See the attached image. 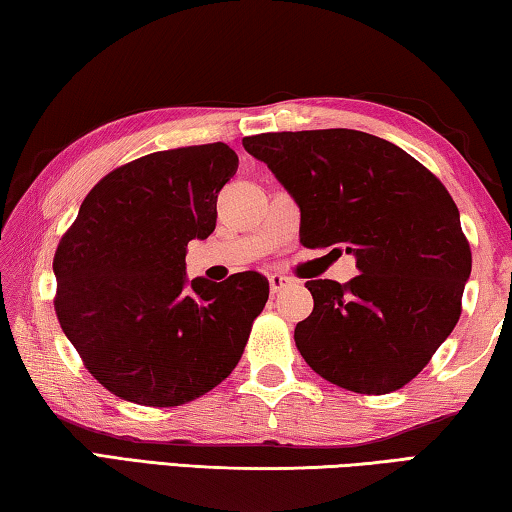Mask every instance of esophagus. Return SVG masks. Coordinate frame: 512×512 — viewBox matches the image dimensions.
I'll list each match as a JSON object with an SVG mask.
<instances>
[{
    "label": "esophagus",
    "mask_w": 512,
    "mask_h": 512,
    "mask_svg": "<svg viewBox=\"0 0 512 512\" xmlns=\"http://www.w3.org/2000/svg\"><path fill=\"white\" fill-rule=\"evenodd\" d=\"M289 282H291L289 277L282 275V273H271V275H268V287H271V293L287 289Z\"/></svg>",
    "instance_id": "34e87169"
}]
</instances>
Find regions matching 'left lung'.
<instances>
[{
    "label": "left lung",
    "instance_id": "left-lung-1",
    "mask_svg": "<svg viewBox=\"0 0 512 512\" xmlns=\"http://www.w3.org/2000/svg\"><path fill=\"white\" fill-rule=\"evenodd\" d=\"M300 207V244L357 257L350 282L309 280L314 311L293 332L332 384L386 395L418 375L461 316L470 244L445 185L381 137L325 131L244 137Z\"/></svg>",
    "mask_w": 512,
    "mask_h": 512
}]
</instances>
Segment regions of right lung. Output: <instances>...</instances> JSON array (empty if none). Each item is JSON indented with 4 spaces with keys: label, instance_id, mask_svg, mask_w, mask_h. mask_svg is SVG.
Returning <instances> with one entry per match:
<instances>
[{
    "label": "right lung",
    "instance_id": "1",
    "mask_svg": "<svg viewBox=\"0 0 512 512\" xmlns=\"http://www.w3.org/2000/svg\"><path fill=\"white\" fill-rule=\"evenodd\" d=\"M239 167L228 144L149 153L103 176L54 255L56 316L85 368L121 400L180 406L210 393L244 354L268 300L255 271L187 282L192 239L216 225Z\"/></svg>",
    "mask_w": 512,
    "mask_h": 512
}]
</instances>
